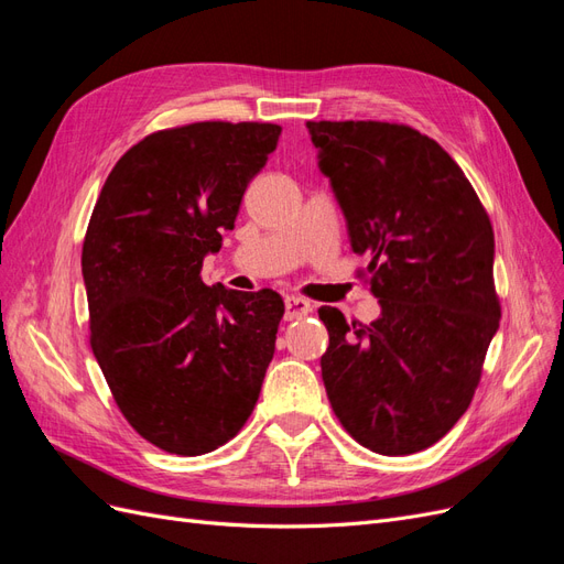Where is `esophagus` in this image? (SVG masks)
<instances>
[{"label": "esophagus", "instance_id": "obj_1", "mask_svg": "<svg viewBox=\"0 0 564 564\" xmlns=\"http://www.w3.org/2000/svg\"><path fill=\"white\" fill-rule=\"evenodd\" d=\"M313 311L311 301H305L301 296H286L284 299V319H299V317H305Z\"/></svg>", "mask_w": 564, "mask_h": 564}]
</instances>
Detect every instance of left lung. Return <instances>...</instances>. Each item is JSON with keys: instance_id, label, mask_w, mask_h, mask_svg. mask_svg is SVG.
Segmentation results:
<instances>
[{"instance_id": "left-lung-1", "label": "left lung", "mask_w": 564, "mask_h": 564, "mask_svg": "<svg viewBox=\"0 0 564 564\" xmlns=\"http://www.w3.org/2000/svg\"><path fill=\"white\" fill-rule=\"evenodd\" d=\"M305 127L381 303L371 324L322 305L324 388L362 447L421 452L464 416L499 329L489 216L460 166L412 127Z\"/></svg>"}]
</instances>
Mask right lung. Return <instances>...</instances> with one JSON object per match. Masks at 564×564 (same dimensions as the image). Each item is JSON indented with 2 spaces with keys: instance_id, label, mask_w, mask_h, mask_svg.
<instances>
[{
  "instance_id": "add662e5",
  "label": "right lung",
  "mask_w": 564,
  "mask_h": 564,
  "mask_svg": "<svg viewBox=\"0 0 564 564\" xmlns=\"http://www.w3.org/2000/svg\"><path fill=\"white\" fill-rule=\"evenodd\" d=\"M280 133L268 122L150 133L94 207L82 247L91 350L133 431L169 454H207L240 433L275 352L280 294L207 286L199 272Z\"/></svg>"
}]
</instances>
